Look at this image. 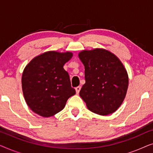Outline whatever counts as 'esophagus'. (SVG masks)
I'll return each instance as SVG.
<instances>
[{
	"label": "esophagus",
	"instance_id": "34e87169",
	"mask_svg": "<svg viewBox=\"0 0 153 153\" xmlns=\"http://www.w3.org/2000/svg\"><path fill=\"white\" fill-rule=\"evenodd\" d=\"M75 90H76V92L77 94L79 93V92H80V90H81V86H77L75 88Z\"/></svg>",
	"mask_w": 153,
	"mask_h": 153
}]
</instances>
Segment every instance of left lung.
<instances>
[{"label": "left lung", "instance_id": "left-lung-1", "mask_svg": "<svg viewBox=\"0 0 153 153\" xmlns=\"http://www.w3.org/2000/svg\"><path fill=\"white\" fill-rule=\"evenodd\" d=\"M79 57L85 67V83L81 97L95 114L106 116L123 103L128 88V76L114 54L104 49L83 51Z\"/></svg>", "mask_w": 153, "mask_h": 153}]
</instances>
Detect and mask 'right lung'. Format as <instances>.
Returning <instances> with one entry per match:
<instances>
[{"mask_svg": "<svg viewBox=\"0 0 153 153\" xmlns=\"http://www.w3.org/2000/svg\"><path fill=\"white\" fill-rule=\"evenodd\" d=\"M72 53L48 51L33 59L22 74V90L30 109L43 117L53 116L63 109L76 91L63 65Z\"/></svg>", "mask_w": 153, "mask_h": 153, "instance_id": "obj_1", "label": "right lung"}]
</instances>
